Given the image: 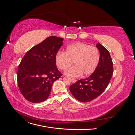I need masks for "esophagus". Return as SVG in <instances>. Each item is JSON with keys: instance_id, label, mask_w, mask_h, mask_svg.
I'll return each mask as SVG.
<instances>
[{"instance_id": "esophagus-1", "label": "esophagus", "mask_w": 135, "mask_h": 135, "mask_svg": "<svg viewBox=\"0 0 135 135\" xmlns=\"http://www.w3.org/2000/svg\"><path fill=\"white\" fill-rule=\"evenodd\" d=\"M72 81H73V83H75L76 81V80L75 79H74V78H73V79H72Z\"/></svg>"}]
</instances>
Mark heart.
Here are the masks:
<instances>
[{
  "instance_id": "b5f03b06",
  "label": "heart",
  "mask_w": 135,
  "mask_h": 135,
  "mask_svg": "<svg viewBox=\"0 0 135 135\" xmlns=\"http://www.w3.org/2000/svg\"><path fill=\"white\" fill-rule=\"evenodd\" d=\"M100 60L97 48L81 42L68 45L65 53L58 52L55 56L56 65L63 71L67 70L74 62L75 66L65 72V74L72 77L92 74L99 65Z\"/></svg>"
}]
</instances>
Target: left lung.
<instances>
[{
    "instance_id": "8db88e82",
    "label": "left lung",
    "mask_w": 135,
    "mask_h": 135,
    "mask_svg": "<svg viewBox=\"0 0 135 135\" xmlns=\"http://www.w3.org/2000/svg\"><path fill=\"white\" fill-rule=\"evenodd\" d=\"M100 60L96 70L87 78L78 80L69 89L75 99L87 103L96 99L107 88L113 73V64L109 52L99 43L96 45Z\"/></svg>"
}]
</instances>
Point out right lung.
Returning a JSON list of instances; mask_svg holds the SVG:
<instances>
[{"label":"right lung","instance_id":"add662e5","mask_svg":"<svg viewBox=\"0 0 135 135\" xmlns=\"http://www.w3.org/2000/svg\"><path fill=\"white\" fill-rule=\"evenodd\" d=\"M64 39L52 36L27 51L17 71V83L23 96L30 102L39 103L47 100L52 84L61 76L55 56Z\"/></svg>","mask_w":135,"mask_h":135}]
</instances>
